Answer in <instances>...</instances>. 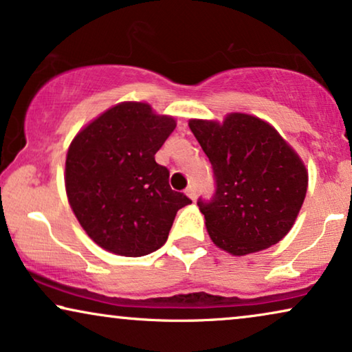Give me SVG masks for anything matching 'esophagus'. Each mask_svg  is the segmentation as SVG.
I'll use <instances>...</instances> for the list:
<instances>
[{"label":"esophagus","mask_w":352,"mask_h":352,"mask_svg":"<svg viewBox=\"0 0 352 352\" xmlns=\"http://www.w3.org/2000/svg\"><path fill=\"white\" fill-rule=\"evenodd\" d=\"M186 194L189 195L192 200H195V199H197V189H195V186H194V184H190L189 187H187V189H186Z\"/></svg>","instance_id":"1"}]
</instances>
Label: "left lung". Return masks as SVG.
I'll list each match as a JSON object with an SVG mask.
<instances>
[{
  "mask_svg": "<svg viewBox=\"0 0 352 352\" xmlns=\"http://www.w3.org/2000/svg\"><path fill=\"white\" fill-rule=\"evenodd\" d=\"M189 126L213 168L214 194L197 200L211 240L235 256L280 242L306 197L300 157L271 124L247 113Z\"/></svg>",
  "mask_w": 352,
  "mask_h": 352,
  "instance_id": "left-lung-1",
  "label": "left lung"
}]
</instances>
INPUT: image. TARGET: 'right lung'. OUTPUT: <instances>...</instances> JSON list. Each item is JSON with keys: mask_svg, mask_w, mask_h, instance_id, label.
Here are the masks:
<instances>
[{"mask_svg": "<svg viewBox=\"0 0 352 352\" xmlns=\"http://www.w3.org/2000/svg\"><path fill=\"white\" fill-rule=\"evenodd\" d=\"M171 117L151 105L123 102L104 112L72 141L65 189L81 228L99 247L144 256L166 242L177 210L192 204L170 187L155 153L175 131Z\"/></svg>", "mask_w": 352, "mask_h": 352, "instance_id": "1", "label": "right lung"}]
</instances>
